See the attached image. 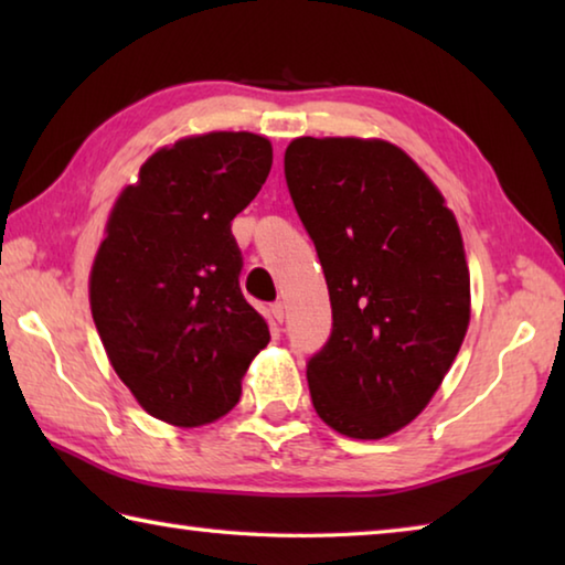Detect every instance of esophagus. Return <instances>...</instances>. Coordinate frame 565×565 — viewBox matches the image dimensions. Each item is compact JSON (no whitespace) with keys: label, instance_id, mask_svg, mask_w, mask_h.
I'll return each instance as SVG.
<instances>
[{"label":"esophagus","instance_id":"esophagus-1","mask_svg":"<svg viewBox=\"0 0 565 565\" xmlns=\"http://www.w3.org/2000/svg\"><path fill=\"white\" fill-rule=\"evenodd\" d=\"M284 309H286L284 301H274V303H271V313H274V319L279 321V323L284 321Z\"/></svg>","mask_w":565,"mask_h":565}]
</instances>
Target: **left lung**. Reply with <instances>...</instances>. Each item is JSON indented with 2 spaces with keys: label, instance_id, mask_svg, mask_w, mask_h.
<instances>
[{
  "label": "left lung",
  "instance_id": "left-lung-1",
  "mask_svg": "<svg viewBox=\"0 0 565 565\" xmlns=\"http://www.w3.org/2000/svg\"><path fill=\"white\" fill-rule=\"evenodd\" d=\"M284 174L331 299L329 341L306 361L313 408L343 436L384 438L426 408L463 343L461 232L388 141L294 139Z\"/></svg>",
  "mask_w": 565,
  "mask_h": 565
}]
</instances>
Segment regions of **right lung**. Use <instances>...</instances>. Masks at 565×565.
<instances>
[{"label":"right lung","instance_id":"obj_1","mask_svg":"<svg viewBox=\"0 0 565 565\" xmlns=\"http://www.w3.org/2000/svg\"><path fill=\"white\" fill-rule=\"evenodd\" d=\"M269 139L212 131L159 149L121 191L89 301L114 371L151 416L212 424L238 404L269 327L244 299L234 216L269 177Z\"/></svg>","mask_w":565,"mask_h":565}]
</instances>
